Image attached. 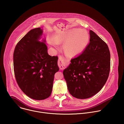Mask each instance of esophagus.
Returning a JSON list of instances; mask_svg holds the SVG:
<instances>
[{"label":"esophagus","instance_id":"1","mask_svg":"<svg viewBox=\"0 0 124 124\" xmlns=\"http://www.w3.org/2000/svg\"><path fill=\"white\" fill-rule=\"evenodd\" d=\"M67 64V61L64 59V58L63 56H60L58 58V64L59 67L60 68H64V67Z\"/></svg>","mask_w":124,"mask_h":124}]
</instances>
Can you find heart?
Here are the masks:
<instances>
[{"label": "heart", "mask_w": 124, "mask_h": 124, "mask_svg": "<svg viewBox=\"0 0 124 124\" xmlns=\"http://www.w3.org/2000/svg\"><path fill=\"white\" fill-rule=\"evenodd\" d=\"M89 40V35L87 31L75 28L62 34L56 35L49 39V43L54 46L57 44L65 42L64 49L66 54L70 56L78 55L85 49Z\"/></svg>", "instance_id": "b5f03b06"}]
</instances>
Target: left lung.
I'll list each match as a JSON object with an SVG mask.
<instances>
[{"label":"left lung","mask_w":124,"mask_h":124,"mask_svg":"<svg viewBox=\"0 0 124 124\" xmlns=\"http://www.w3.org/2000/svg\"><path fill=\"white\" fill-rule=\"evenodd\" d=\"M89 34V43L63 71L69 93L79 99L98 93L110 72V54L107 44L92 30Z\"/></svg>","instance_id":"left-lung-1"}]
</instances>
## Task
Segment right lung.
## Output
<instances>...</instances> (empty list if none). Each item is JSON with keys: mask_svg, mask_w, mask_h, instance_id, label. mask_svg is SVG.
<instances>
[{"mask_svg": "<svg viewBox=\"0 0 124 124\" xmlns=\"http://www.w3.org/2000/svg\"><path fill=\"white\" fill-rule=\"evenodd\" d=\"M42 33L40 27L31 30L17 43L13 54L17 84L26 95L36 100L50 96L54 75L59 70L58 56L48 55L46 45L38 41Z\"/></svg>", "mask_w": 124, "mask_h": 124, "instance_id": "obj_1", "label": "right lung"}]
</instances>
